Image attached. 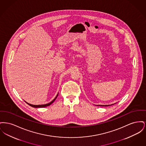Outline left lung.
Segmentation results:
<instances>
[{
  "label": "left lung",
  "mask_w": 146,
  "mask_h": 146,
  "mask_svg": "<svg viewBox=\"0 0 146 146\" xmlns=\"http://www.w3.org/2000/svg\"><path fill=\"white\" fill-rule=\"evenodd\" d=\"M107 106V105H102H102H101V106Z\"/></svg>",
  "instance_id": "obj_1"
}]
</instances>
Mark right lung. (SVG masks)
<instances>
[{
  "mask_svg": "<svg viewBox=\"0 0 146 146\" xmlns=\"http://www.w3.org/2000/svg\"><path fill=\"white\" fill-rule=\"evenodd\" d=\"M57 96H58V94L57 95V96H56V97L51 101V102H50V103L49 104H41V105H33V104H28L27 102H26L28 105H29L30 106H31V107H35V108H42V107H47V106H50V104H52L54 101H55V100L56 99V98L57 97Z\"/></svg>",
  "mask_w": 146,
  "mask_h": 146,
  "instance_id": "right-lung-1",
  "label": "right lung"
}]
</instances>
